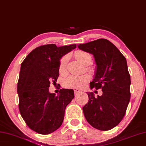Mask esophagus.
<instances>
[{
	"label": "esophagus",
	"instance_id": "34e87169",
	"mask_svg": "<svg viewBox=\"0 0 146 146\" xmlns=\"http://www.w3.org/2000/svg\"><path fill=\"white\" fill-rule=\"evenodd\" d=\"M74 92H75V95H77V94H79L80 92V91L79 90H78V89H74Z\"/></svg>",
	"mask_w": 146,
	"mask_h": 146
}]
</instances>
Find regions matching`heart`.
I'll list each match as a JSON object with an SVG mask.
<instances>
[{
  "label": "heart",
  "instance_id": "heart-1",
  "mask_svg": "<svg viewBox=\"0 0 146 146\" xmlns=\"http://www.w3.org/2000/svg\"><path fill=\"white\" fill-rule=\"evenodd\" d=\"M75 56L80 63L84 66H88L92 61V57L88 53L83 51H77ZM69 56L66 55L60 60L59 66V71L61 74H65L66 72V66L68 62ZM90 76L88 74H84L80 76H70L64 80V86L66 88L75 89H82L90 80Z\"/></svg>",
  "mask_w": 146,
  "mask_h": 146
}]
</instances>
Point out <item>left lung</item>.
I'll use <instances>...</instances> for the list:
<instances>
[{"instance_id": "8db88e82", "label": "left lung", "mask_w": 146, "mask_h": 146, "mask_svg": "<svg viewBox=\"0 0 146 146\" xmlns=\"http://www.w3.org/2000/svg\"><path fill=\"white\" fill-rule=\"evenodd\" d=\"M78 47L93 54L96 69L90 88L103 92L98 98L93 92H87L88 103L82 108L86 119L97 129L110 130L123 119L130 101L131 78L126 58L106 39L79 44Z\"/></svg>"}]
</instances>
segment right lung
Masks as SVG:
<instances>
[{
    "label": "right lung",
    "mask_w": 146,
    "mask_h": 146,
    "mask_svg": "<svg viewBox=\"0 0 146 146\" xmlns=\"http://www.w3.org/2000/svg\"><path fill=\"white\" fill-rule=\"evenodd\" d=\"M76 44L41 45L27 55L21 65L17 83L20 114L30 129L48 135L62 125L67 105L74 98L72 89H60L58 96L48 91L59 76L60 60Z\"/></svg>",
    "instance_id": "obj_1"
}]
</instances>
